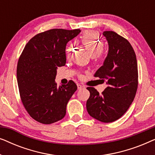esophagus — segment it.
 Masks as SVG:
<instances>
[{
    "label": "esophagus",
    "mask_w": 155,
    "mask_h": 155,
    "mask_svg": "<svg viewBox=\"0 0 155 155\" xmlns=\"http://www.w3.org/2000/svg\"><path fill=\"white\" fill-rule=\"evenodd\" d=\"M77 86H78V90H82V89L84 88V86L82 85V84H78Z\"/></svg>",
    "instance_id": "1"
}]
</instances>
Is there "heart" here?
<instances>
[{"label":"heart","mask_w":155,"mask_h":155,"mask_svg":"<svg viewBox=\"0 0 155 155\" xmlns=\"http://www.w3.org/2000/svg\"><path fill=\"white\" fill-rule=\"evenodd\" d=\"M81 42L90 51L92 58L96 61H100L104 56V44L99 38L98 33L94 31H87L82 36ZM73 46L69 45L66 49V55L70 58L73 54Z\"/></svg>","instance_id":"heart-1"}]
</instances>
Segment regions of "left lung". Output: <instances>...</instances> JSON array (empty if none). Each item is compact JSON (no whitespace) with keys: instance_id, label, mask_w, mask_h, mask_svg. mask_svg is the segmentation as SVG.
Instances as JSON below:
<instances>
[{"instance_id":"obj_1","label":"left lung","mask_w":155,"mask_h":155,"mask_svg":"<svg viewBox=\"0 0 155 155\" xmlns=\"http://www.w3.org/2000/svg\"><path fill=\"white\" fill-rule=\"evenodd\" d=\"M103 35L108 41L109 52L94 77L107 80L108 87L101 94L94 87H87L90 95L86 107L95 119L111 123L121 117L134 100L138 72L135 53L128 40L113 31H104Z\"/></svg>"}]
</instances>
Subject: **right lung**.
Here are the masks:
<instances>
[{
  "instance_id": "add662e5",
  "label": "right lung",
  "mask_w": 155,
  "mask_h": 155,
  "mask_svg": "<svg viewBox=\"0 0 155 155\" xmlns=\"http://www.w3.org/2000/svg\"><path fill=\"white\" fill-rule=\"evenodd\" d=\"M81 30L52 29L27 42L18 60L17 79L21 100L33 119L51 124L64 118L67 104L77 90L73 80L57 86V68L66 63L65 46Z\"/></svg>"
}]
</instances>
